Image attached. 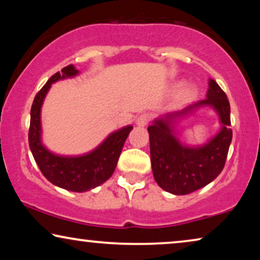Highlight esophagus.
I'll return each mask as SVG.
<instances>
[{
  "label": "esophagus",
  "mask_w": 260,
  "mask_h": 260,
  "mask_svg": "<svg viewBox=\"0 0 260 260\" xmlns=\"http://www.w3.org/2000/svg\"><path fill=\"white\" fill-rule=\"evenodd\" d=\"M150 119H151V116L149 115V113L147 112L141 113V115L136 118V124L138 126H145L149 122H150Z\"/></svg>",
  "instance_id": "esophagus-1"
}]
</instances>
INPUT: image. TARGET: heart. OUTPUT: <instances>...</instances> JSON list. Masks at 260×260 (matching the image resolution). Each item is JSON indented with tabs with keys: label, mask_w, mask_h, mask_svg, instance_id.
<instances>
[{
	"label": "heart",
	"mask_w": 260,
	"mask_h": 260,
	"mask_svg": "<svg viewBox=\"0 0 260 260\" xmlns=\"http://www.w3.org/2000/svg\"><path fill=\"white\" fill-rule=\"evenodd\" d=\"M195 93L194 88L191 86H183L181 90L179 91V93H177V98L180 99V101H188V99H190L193 97Z\"/></svg>",
	"instance_id": "heart-1"
}]
</instances>
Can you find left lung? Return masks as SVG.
Instances as JSON below:
<instances>
[{"mask_svg": "<svg viewBox=\"0 0 260 260\" xmlns=\"http://www.w3.org/2000/svg\"><path fill=\"white\" fill-rule=\"evenodd\" d=\"M204 105H211L218 111L223 124L222 130L204 147H183L172 135L173 119ZM230 125V102L225 92L213 79L209 80L207 98L204 101L168 113L166 118L155 120L152 125L148 126V131L152 174L158 186L172 194L186 195L211 183L225 167L232 141Z\"/></svg>", "mask_w": 260, "mask_h": 260, "instance_id": "left-lung-1", "label": "left lung"}]
</instances>
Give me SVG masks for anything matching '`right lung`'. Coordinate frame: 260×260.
Here are the masks:
<instances>
[{"label": "right lung", "mask_w": 260, "mask_h": 260, "mask_svg": "<svg viewBox=\"0 0 260 260\" xmlns=\"http://www.w3.org/2000/svg\"><path fill=\"white\" fill-rule=\"evenodd\" d=\"M78 70L73 65L63 67L49 78L35 95L30 109V125L28 131L29 148L41 173L55 186L71 191H86L104 183L115 172L124 142L133 126H125L112 133L90 154L79 157H62L49 152L41 143L40 111L44 98L52 83L63 78L73 77Z\"/></svg>", "instance_id": "obj_1"}]
</instances>
